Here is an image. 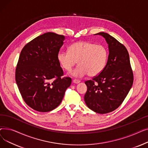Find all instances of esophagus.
<instances>
[{
    "instance_id": "esophagus-1",
    "label": "esophagus",
    "mask_w": 148,
    "mask_h": 148,
    "mask_svg": "<svg viewBox=\"0 0 148 148\" xmlns=\"http://www.w3.org/2000/svg\"><path fill=\"white\" fill-rule=\"evenodd\" d=\"M73 83H75V84H78V83H79L80 82V80H77V79H74V80H73Z\"/></svg>"
}]
</instances>
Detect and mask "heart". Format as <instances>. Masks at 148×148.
I'll return each instance as SVG.
<instances>
[{
	"label": "heart",
	"mask_w": 148,
	"mask_h": 148,
	"mask_svg": "<svg viewBox=\"0 0 148 148\" xmlns=\"http://www.w3.org/2000/svg\"><path fill=\"white\" fill-rule=\"evenodd\" d=\"M108 53L101 44L88 41H79L69 46L68 51H60L58 60L60 66L70 71L78 61L79 65L71 72L74 77L98 75L106 66Z\"/></svg>",
	"instance_id": "obj_1"
}]
</instances>
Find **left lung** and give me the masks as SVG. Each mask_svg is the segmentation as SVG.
I'll list each match as a JSON object with an SVG mask.
<instances>
[{"label":"left lung","mask_w":148,"mask_h":148,"mask_svg":"<svg viewBox=\"0 0 148 148\" xmlns=\"http://www.w3.org/2000/svg\"><path fill=\"white\" fill-rule=\"evenodd\" d=\"M95 35L105 38L109 54L103 71L92 80L85 82L88 89L84 99L90 110L105 114L122 103L133 85V73L125 47L107 33Z\"/></svg>","instance_id":"8db88e82"}]
</instances>
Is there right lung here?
Instances as JSON below:
<instances>
[{
  "label": "right lung",
  "mask_w": 148,
  "mask_h": 148,
  "mask_svg": "<svg viewBox=\"0 0 148 148\" xmlns=\"http://www.w3.org/2000/svg\"><path fill=\"white\" fill-rule=\"evenodd\" d=\"M64 35L45 33L22 49L15 69V81L25 102L34 110L47 112L62 102L71 83L64 72L58 54L65 40Z\"/></svg>",
  "instance_id": "obj_1"
}]
</instances>
